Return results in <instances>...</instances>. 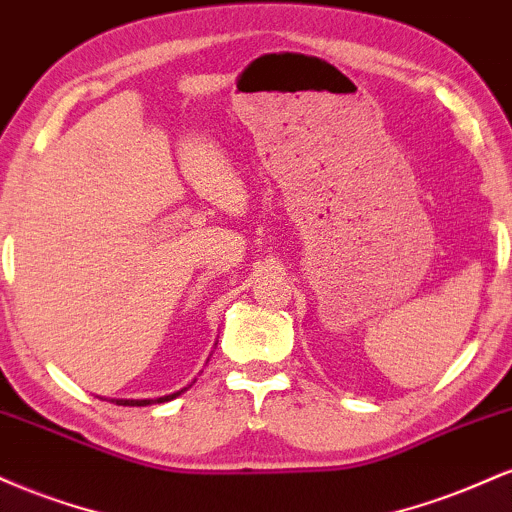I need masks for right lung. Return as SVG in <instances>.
I'll return each instance as SVG.
<instances>
[{"label":"right lung","instance_id":"1","mask_svg":"<svg viewBox=\"0 0 512 512\" xmlns=\"http://www.w3.org/2000/svg\"><path fill=\"white\" fill-rule=\"evenodd\" d=\"M187 390V387H185ZM185 390H178L173 392V395H166V397H156V399H113L115 404H122V407H146V404H163V402H170V399H175L178 395H182Z\"/></svg>","mask_w":512,"mask_h":512}]
</instances>
